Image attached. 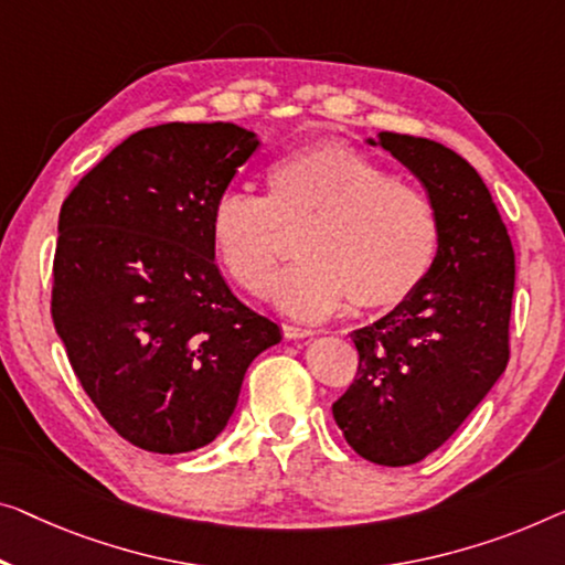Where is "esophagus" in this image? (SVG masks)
Masks as SVG:
<instances>
[{
	"label": "esophagus",
	"mask_w": 565,
	"mask_h": 565,
	"mask_svg": "<svg viewBox=\"0 0 565 565\" xmlns=\"http://www.w3.org/2000/svg\"><path fill=\"white\" fill-rule=\"evenodd\" d=\"M284 337L286 340H301V337H315L317 332L309 330V327H297V324H284Z\"/></svg>",
	"instance_id": "34e87169"
}]
</instances>
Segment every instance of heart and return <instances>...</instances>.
<instances>
[{
  "instance_id": "heart-1",
  "label": "heart",
  "mask_w": 565,
  "mask_h": 565,
  "mask_svg": "<svg viewBox=\"0 0 565 565\" xmlns=\"http://www.w3.org/2000/svg\"><path fill=\"white\" fill-rule=\"evenodd\" d=\"M284 233H301L297 254L305 264L281 276L274 297L286 315L307 322L334 315L348 297L358 309L408 301L431 274L441 241L424 192L337 141L276 157L264 172V198L228 190L210 207L217 260L256 297L284 264Z\"/></svg>"
}]
</instances>
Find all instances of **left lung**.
I'll list each match as a JSON object with an SVG mask.
<instances>
[{"label": "left lung", "instance_id": "left-lung-1", "mask_svg": "<svg viewBox=\"0 0 565 565\" xmlns=\"http://www.w3.org/2000/svg\"><path fill=\"white\" fill-rule=\"evenodd\" d=\"M367 145L388 149L418 177L441 241L414 297L352 332L358 375L332 416L360 457L408 467L439 449L508 367L515 254L490 190L465 157L393 131Z\"/></svg>", "mask_w": 565, "mask_h": 565}]
</instances>
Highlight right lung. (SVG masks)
<instances>
[{
    "mask_svg": "<svg viewBox=\"0 0 565 565\" xmlns=\"http://www.w3.org/2000/svg\"><path fill=\"white\" fill-rule=\"evenodd\" d=\"M235 124H159L108 151L65 198L53 322L116 434L195 451L228 426L248 365L281 340L215 266L210 207L258 149Z\"/></svg>",
    "mask_w": 565,
    "mask_h": 565,
    "instance_id": "1",
    "label": "right lung"
}]
</instances>
